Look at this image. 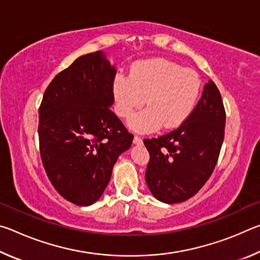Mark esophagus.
<instances>
[{
	"mask_svg": "<svg viewBox=\"0 0 260 260\" xmlns=\"http://www.w3.org/2000/svg\"><path fill=\"white\" fill-rule=\"evenodd\" d=\"M133 142L135 144H142V138H141V136H139V135H135Z\"/></svg>",
	"mask_w": 260,
	"mask_h": 260,
	"instance_id": "obj_1",
	"label": "esophagus"
}]
</instances>
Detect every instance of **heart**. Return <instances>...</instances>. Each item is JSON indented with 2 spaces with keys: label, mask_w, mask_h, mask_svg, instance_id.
Returning a JSON list of instances; mask_svg holds the SVG:
<instances>
[{
  "label": "heart",
  "mask_w": 260,
  "mask_h": 260,
  "mask_svg": "<svg viewBox=\"0 0 260 260\" xmlns=\"http://www.w3.org/2000/svg\"><path fill=\"white\" fill-rule=\"evenodd\" d=\"M201 88V78L193 70L162 58L141 60L132 67L129 76L118 72L113 77L114 110L119 117L128 118L147 98L149 107L131 118V128L142 133L160 125L174 128L192 112Z\"/></svg>",
  "instance_id": "heart-1"
}]
</instances>
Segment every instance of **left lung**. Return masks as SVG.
<instances>
[{"instance_id":"8db88e82","label":"left lung","mask_w":260,"mask_h":260,"mask_svg":"<svg viewBox=\"0 0 260 260\" xmlns=\"http://www.w3.org/2000/svg\"><path fill=\"white\" fill-rule=\"evenodd\" d=\"M225 122L221 95L209 80L199 103L181 125L158 138L144 139L150 155L146 182L157 200L180 203L204 186L218 161Z\"/></svg>"}]
</instances>
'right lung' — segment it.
Returning a JSON list of instances; mask_svg holds the SVG:
<instances>
[{
  "mask_svg": "<svg viewBox=\"0 0 260 260\" xmlns=\"http://www.w3.org/2000/svg\"><path fill=\"white\" fill-rule=\"evenodd\" d=\"M114 76L103 52L83 55L52 79L39 108L43 167L57 192L76 205L100 199L133 141L109 108Z\"/></svg>",
  "mask_w": 260,
  "mask_h": 260,
  "instance_id": "add662e5",
  "label": "right lung"
}]
</instances>
